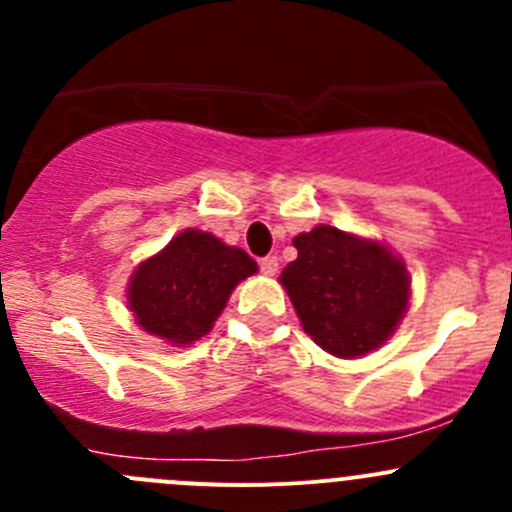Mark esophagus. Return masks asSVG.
Returning <instances> with one entry per match:
<instances>
[{
    "mask_svg": "<svg viewBox=\"0 0 512 512\" xmlns=\"http://www.w3.org/2000/svg\"><path fill=\"white\" fill-rule=\"evenodd\" d=\"M277 265H280V262H277V257H275V255L262 257V260H260V270H262V275L272 277V275H275V272H277Z\"/></svg>",
    "mask_w": 512,
    "mask_h": 512,
    "instance_id": "obj_1",
    "label": "esophagus"
}]
</instances>
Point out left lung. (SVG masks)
Segmentation results:
<instances>
[{
	"mask_svg": "<svg viewBox=\"0 0 512 512\" xmlns=\"http://www.w3.org/2000/svg\"><path fill=\"white\" fill-rule=\"evenodd\" d=\"M282 270L302 329L324 352L354 359L379 349L409 307L411 277L384 242L317 225L292 240Z\"/></svg>",
	"mask_w": 512,
	"mask_h": 512,
	"instance_id": "obj_1",
	"label": "left lung"
}]
</instances>
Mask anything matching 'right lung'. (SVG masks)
Here are the masks:
<instances>
[{
	"mask_svg": "<svg viewBox=\"0 0 512 512\" xmlns=\"http://www.w3.org/2000/svg\"><path fill=\"white\" fill-rule=\"evenodd\" d=\"M255 272L245 250L188 227L133 270L128 309L143 332L183 347L213 329L237 282Z\"/></svg>",
	"mask_w": 512,
	"mask_h": 512,
	"instance_id": "right-lung-1",
	"label": "right lung"
}]
</instances>
